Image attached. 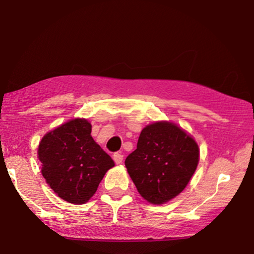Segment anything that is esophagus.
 <instances>
[{
    "instance_id": "obj_1",
    "label": "esophagus",
    "mask_w": 254,
    "mask_h": 254,
    "mask_svg": "<svg viewBox=\"0 0 254 254\" xmlns=\"http://www.w3.org/2000/svg\"><path fill=\"white\" fill-rule=\"evenodd\" d=\"M113 160H115V163L117 164V165H119V164H121L123 163V160H124V156L121 153H115L113 154Z\"/></svg>"
}]
</instances>
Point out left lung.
<instances>
[{
	"instance_id": "1",
	"label": "left lung",
	"mask_w": 254,
	"mask_h": 254,
	"mask_svg": "<svg viewBox=\"0 0 254 254\" xmlns=\"http://www.w3.org/2000/svg\"><path fill=\"white\" fill-rule=\"evenodd\" d=\"M199 163L197 142L171 121L143 128L137 148L125 160L136 189L146 201L161 205L182 192Z\"/></svg>"
}]
</instances>
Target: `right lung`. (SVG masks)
Returning <instances> with one entry per match:
<instances>
[{"mask_svg": "<svg viewBox=\"0 0 254 254\" xmlns=\"http://www.w3.org/2000/svg\"><path fill=\"white\" fill-rule=\"evenodd\" d=\"M83 118L66 121L48 131L39 143L38 158L47 185L67 203H87L102 179L115 166L112 158L91 137Z\"/></svg>", "mask_w": 254, "mask_h": 254, "instance_id": "1", "label": "right lung"}]
</instances>
